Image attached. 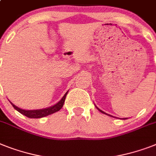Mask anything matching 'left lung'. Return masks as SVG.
Instances as JSON below:
<instances>
[{"mask_svg": "<svg viewBox=\"0 0 156 156\" xmlns=\"http://www.w3.org/2000/svg\"><path fill=\"white\" fill-rule=\"evenodd\" d=\"M97 109H98V111H100V112H102V114H105V115H109V116H111V117H113V116H112V115H108V114H107V113H105L104 111H101V110H100V109H98V107H97Z\"/></svg>", "mask_w": 156, "mask_h": 156, "instance_id": "left-lung-1", "label": "left lung"}]
</instances>
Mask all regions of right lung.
Listing matches in <instances>:
<instances>
[{
	"instance_id": "add662e5",
	"label": "right lung",
	"mask_w": 156,
	"mask_h": 156,
	"mask_svg": "<svg viewBox=\"0 0 156 156\" xmlns=\"http://www.w3.org/2000/svg\"><path fill=\"white\" fill-rule=\"evenodd\" d=\"M68 93V91H67L66 93L65 94V95L63 96L62 98L54 106H52V107H49L48 108H45V109H40V110H32V111H26V110H23V109L19 108V107H16L14 104H12V102H11V104L13 107H14L15 110L20 112L22 115H25L26 117L28 118H31V119H40V118L45 117V116H47L49 115H51V114H54L57 111H58L59 110L62 109V107H63V105H64V102H65V99L66 97V94Z\"/></svg>"
}]
</instances>
